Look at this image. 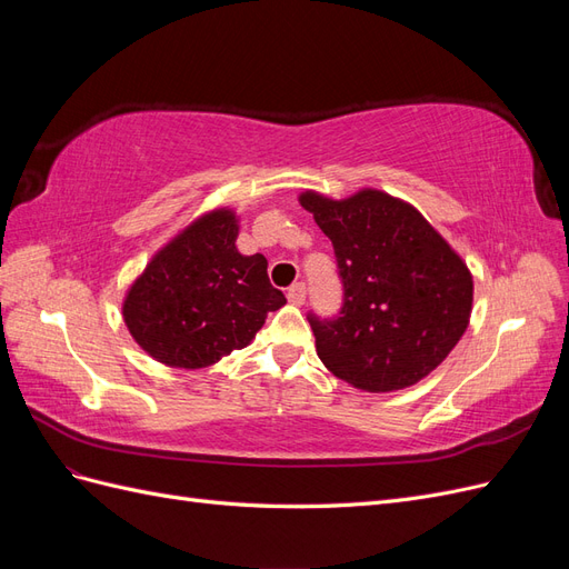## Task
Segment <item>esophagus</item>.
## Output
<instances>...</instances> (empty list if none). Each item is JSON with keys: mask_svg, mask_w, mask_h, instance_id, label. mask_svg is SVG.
<instances>
[{"mask_svg": "<svg viewBox=\"0 0 569 569\" xmlns=\"http://www.w3.org/2000/svg\"><path fill=\"white\" fill-rule=\"evenodd\" d=\"M287 299H289V303L301 306V303L306 301V284H303V282L291 284V287L287 289Z\"/></svg>", "mask_w": 569, "mask_h": 569, "instance_id": "34e87169", "label": "esophagus"}]
</instances>
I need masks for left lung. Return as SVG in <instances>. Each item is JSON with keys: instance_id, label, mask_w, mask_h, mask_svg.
Here are the masks:
<instances>
[{"instance_id": "8db88e82", "label": "left lung", "mask_w": 569, "mask_h": 569, "mask_svg": "<svg viewBox=\"0 0 569 569\" xmlns=\"http://www.w3.org/2000/svg\"><path fill=\"white\" fill-rule=\"evenodd\" d=\"M299 201L330 237L343 287L337 318L308 313L325 368L372 393L420 382L468 330V266L410 203L380 189Z\"/></svg>"}]
</instances>
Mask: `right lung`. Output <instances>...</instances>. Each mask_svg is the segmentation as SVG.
Returning <instances> with one entry per match:
<instances>
[{
    "mask_svg": "<svg viewBox=\"0 0 569 569\" xmlns=\"http://www.w3.org/2000/svg\"><path fill=\"white\" fill-rule=\"evenodd\" d=\"M230 209L201 216L151 258L123 303L132 339L170 368H206L261 330L266 316L287 303L268 280L263 253L234 247Z\"/></svg>",
    "mask_w": 569,
    "mask_h": 569,
    "instance_id": "right-lung-1",
    "label": "right lung"
}]
</instances>
